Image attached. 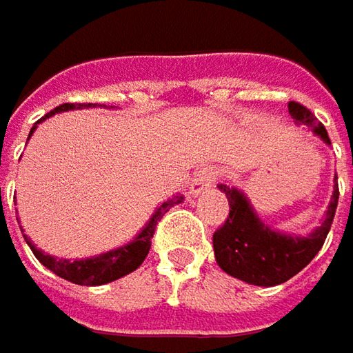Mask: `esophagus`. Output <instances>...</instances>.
I'll list each match as a JSON object with an SVG mask.
<instances>
[{
	"label": "esophagus",
	"instance_id": "obj_1",
	"mask_svg": "<svg viewBox=\"0 0 353 353\" xmlns=\"http://www.w3.org/2000/svg\"><path fill=\"white\" fill-rule=\"evenodd\" d=\"M216 179H219V168L216 166H207V168L199 170L194 174L192 183H190V194L192 196H199V194L207 192V190L213 187Z\"/></svg>",
	"mask_w": 353,
	"mask_h": 353
}]
</instances>
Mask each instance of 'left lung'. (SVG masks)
I'll use <instances>...</instances> for the list:
<instances>
[{
	"label": "left lung",
	"mask_w": 353,
	"mask_h": 353,
	"mask_svg": "<svg viewBox=\"0 0 353 353\" xmlns=\"http://www.w3.org/2000/svg\"><path fill=\"white\" fill-rule=\"evenodd\" d=\"M288 108L297 126H303V130L314 132L321 142L332 144L325 126L317 122V118L305 106L290 102ZM219 189L225 192L229 201V216L225 225L216 229L213 235L214 261L231 277L259 288L285 283L319 253L332 229L340 196L336 174L332 199L327 211L323 213L321 225L307 235H295L269 227L255 213L249 196L241 189L227 185H219Z\"/></svg>",
	"instance_id": "obj_1"
}]
</instances>
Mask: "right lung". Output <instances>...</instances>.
<instances>
[{"mask_svg": "<svg viewBox=\"0 0 353 353\" xmlns=\"http://www.w3.org/2000/svg\"><path fill=\"white\" fill-rule=\"evenodd\" d=\"M82 108H96V104H62L58 108H54L50 114H46L41 120H38L32 130H30V137L34 134V130L38 128L39 122H43L46 118L54 116V114L68 112V110H82ZM28 137V140H30ZM183 194H174L170 199H166L164 203H161L152 216L146 221V225L140 229L137 233L134 239H130L128 243L116 247V249H110L106 253H100V255H94V257H86V259H58L54 255H48L43 253L41 249H38L32 241L28 239L26 235V243L30 245L32 253L36 255L39 263L43 267H48L52 273H56L58 277H62L70 283H76V285H104V283H110V281H116L132 271H137L142 261L146 259L148 251H150V239L154 235V229L159 225V221L163 219V214L172 209L174 205L183 203Z\"/></svg>", "mask_w": 353, "mask_h": 353, "instance_id": "1", "label": "right lung"}]
</instances>
